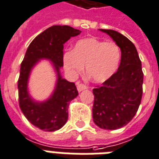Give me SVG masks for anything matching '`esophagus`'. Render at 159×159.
<instances>
[{
  "label": "esophagus",
  "mask_w": 159,
  "mask_h": 159,
  "mask_svg": "<svg viewBox=\"0 0 159 159\" xmlns=\"http://www.w3.org/2000/svg\"><path fill=\"white\" fill-rule=\"evenodd\" d=\"M76 85H77V90H78L79 93H80V92H82V91L88 89V87H87L86 85L83 84H81V83L80 82H77Z\"/></svg>",
  "instance_id": "34e87169"
}]
</instances>
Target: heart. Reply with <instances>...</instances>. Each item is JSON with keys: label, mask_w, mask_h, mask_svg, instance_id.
<instances>
[{"label": "heart", "mask_w": 159, "mask_h": 159, "mask_svg": "<svg viewBox=\"0 0 159 159\" xmlns=\"http://www.w3.org/2000/svg\"><path fill=\"white\" fill-rule=\"evenodd\" d=\"M120 47L115 43L88 38L79 40L73 51L63 54V64L69 76L79 75L85 65L89 78L96 83H104L115 74L120 61Z\"/></svg>", "instance_id": "b5f03b06"}]
</instances>
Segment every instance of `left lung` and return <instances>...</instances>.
Here are the masks:
<instances>
[{
    "mask_svg": "<svg viewBox=\"0 0 159 159\" xmlns=\"http://www.w3.org/2000/svg\"><path fill=\"white\" fill-rule=\"evenodd\" d=\"M99 30L107 34L120 47L118 69L110 79L93 90V121L103 129H117L134 118L141 104L143 72L134 43L112 30Z\"/></svg>",
    "mask_w": 159,
    "mask_h": 159,
    "instance_id": "obj_1",
    "label": "left lung"
}]
</instances>
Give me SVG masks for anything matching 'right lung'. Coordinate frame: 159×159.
I'll return each instance as SVG.
<instances>
[{"label": "right lung", "mask_w": 159, "mask_h": 159, "mask_svg": "<svg viewBox=\"0 0 159 159\" xmlns=\"http://www.w3.org/2000/svg\"><path fill=\"white\" fill-rule=\"evenodd\" d=\"M80 33V30L69 25L49 27L31 42L21 64L17 82L19 106L25 118L43 131H56L66 124L69 103L78 96L75 83L63 79L60 69L63 66V45ZM41 60L51 62L57 75V82L47 100L36 101L29 93L28 86L32 70Z\"/></svg>", "instance_id": "1"}]
</instances>
